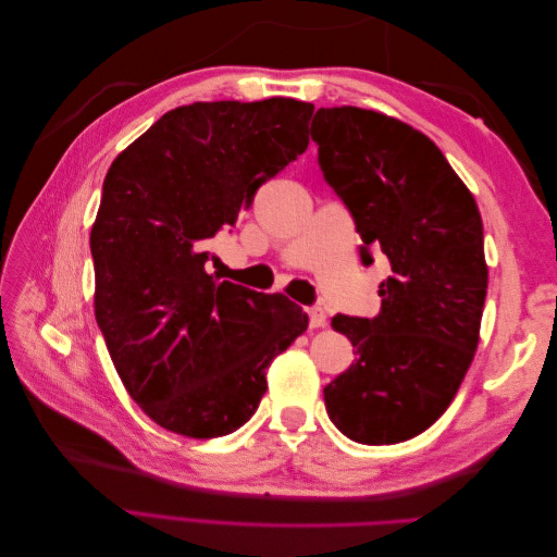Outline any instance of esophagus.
I'll use <instances>...</instances> for the list:
<instances>
[{"label":"esophagus","instance_id":"esophagus-1","mask_svg":"<svg viewBox=\"0 0 557 557\" xmlns=\"http://www.w3.org/2000/svg\"><path fill=\"white\" fill-rule=\"evenodd\" d=\"M307 315H309V327L311 330H318V327H325L327 325V315H325V311L320 309V307L307 309Z\"/></svg>","mask_w":557,"mask_h":557}]
</instances>
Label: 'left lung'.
Listing matches in <instances>:
<instances>
[{"instance_id": "8db88e82", "label": "left lung", "mask_w": 557, "mask_h": 557, "mask_svg": "<svg viewBox=\"0 0 557 557\" xmlns=\"http://www.w3.org/2000/svg\"><path fill=\"white\" fill-rule=\"evenodd\" d=\"M325 181L356 218L362 262L385 252L376 318L334 315L358 358L325 391L332 423L369 446L399 444L440 418L474 360L487 290L474 195L423 132L372 109H318Z\"/></svg>"}]
</instances>
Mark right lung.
<instances>
[{
    "label": "right lung",
    "mask_w": 557,
    "mask_h": 557,
    "mask_svg": "<svg viewBox=\"0 0 557 557\" xmlns=\"http://www.w3.org/2000/svg\"><path fill=\"white\" fill-rule=\"evenodd\" d=\"M313 104L195 102L117 156L90 232L95 318L129 397L160 428L213 440L242 428L267 369L309 327L281 295L207 272L205 244L309 146Z\"/></svg>",
    "instance_id": "obj_1"
}]
</instances>
